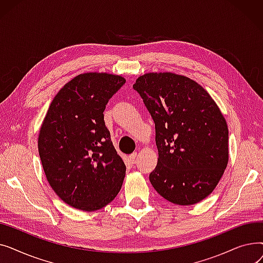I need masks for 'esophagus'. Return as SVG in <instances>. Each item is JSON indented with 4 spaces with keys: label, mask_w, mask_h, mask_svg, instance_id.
Wrapping results in <instances>:
<instances>
[{
    "label": "esophagus",
    "mask_w": 263,
    "mask_h": 263,
    "mask_svg": "<svg viewBox=\"0 0 263 263\" xmlns=\"http://www.w3.org/2000/svg\"><path fill=\"white\" fill-rule=\"evenodd\" d=\"M136 156H137V154L136 153H134V154H132V155H130V157H129V159H130V161L131 162H134V160L136 159Z\"/></svg>",
    "instance_id": "34e87169"
}]
</instances>
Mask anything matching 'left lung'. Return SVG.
Segmentation results:
<instances>
[{
	"label": "left lung",
	"mask_w": 263,
	"mask_h": 263,
	"mask_svg": "<svg viewBox=\"0 0 263 263\" xmlns=\"http://www.w3.org/2000/svg\"><path fill=\"white\" fill-rule=\"evenodd\" d=\"M133 88L156 126L159 159L151 184L173 203L201 201L228 163V128L218 106L198 83L171 72L146 73Z\"/></svg>",
	"instance_id": "obj_1"
}]
</instances>
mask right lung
Segmentation results:
<instances>
[{
  "label": "right lung",
  "mask_w": 263,
  "mask_h": 263,
  "mask_svg": "<svg viewBox=\"0 0 263 263\" xmlns=\"http://www.w3.org/2000/svg\"><path fill=\"white\" fill-rule=\"evenodd\" d=\"M124 83L115 74H79L54 97L41 124L38 151L48 182L76 209L99 210L121 189L126 165L113 146L103 112Z\"/></svg>",
  "instance_id": "1"
}]
</instances>
